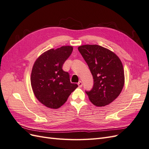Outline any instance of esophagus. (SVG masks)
<instances>
[{"label":"esophagus","instance_id":"34e87169","mask_svg":"<svg viewBox=\"0 0 149 149\" xmlns=\"http://www.w3.org/2000/svg\"><path fill=\"white\" fill-rule=\"evenodd\" d=\"M78 86H79V88H81V87H82L83 83H82L81 81H79L78 83Z\"/></svg>","mask_w":149,"mask_h":149}]
</instances>
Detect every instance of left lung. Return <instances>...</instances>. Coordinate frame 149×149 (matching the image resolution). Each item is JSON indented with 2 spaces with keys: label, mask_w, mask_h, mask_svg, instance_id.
Wrapping results in <instances>:
<instances>
[{
  "label": "left lung",
  "mask_w": 149,
  "mask_h": 149,
  "mask_svg": "<svg viewBox=\"0 0 149 149\" xmlns=\"http://www.w3.org/2000/svg\"><path fill=\"white\" fill-rule=\"evenodd\" d=\"M94 79L91 91H86L90 101L98 107L109 104L119 96L124 84V71L119 57L97 45L78 48Z\"/></svg>",
  "instance_id": "obj_1"
}]
</instances>
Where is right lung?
<instances>
[{"label": "right lung", "mask_w": 149, "mask_h": 149, "mask_svg": "<svg viewBox=\"0 0 149 149\" xmlns=\"http://www.w3.org/2000/svg\"><path fill=\"white\" fill-rule=\"evenodd\" d=\"M73 49L71 46H63L49 49L33 65L30 78L31 88L37 100L47 107H60L78 87L77 84L70 82L69 73L62 69Z\"/></svg>", "instance_id": "add662e5"}]
</instances>
